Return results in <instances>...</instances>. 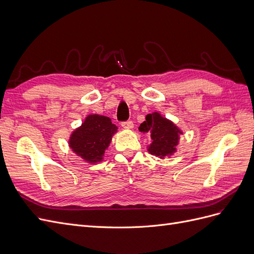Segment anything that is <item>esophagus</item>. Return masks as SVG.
Returning a JSON list of instances; mask_svg holds the SVG:
<instances>
[{"label": "esophagus", "instance_id": "34e87169", "mask_svg": "<svg viewBox=\"0 0 254 254\" xmlns=\"http://www.w3.org/2000/svg\"><path fill=\"white\" fill-rule=\"evenodd\" d=\"M122 127L125 129H132L133 128V122L131 121H126L122 123Z\"/></svg>", "mask_w": 254, "mask_h": 254}]
</instances>
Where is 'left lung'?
Returning <instances> with one entry per match:
<instances>
[{
  "label": "left lung",
  "instance_id": "obj_1",
  "mask_svg": "<svg viewBox=\"0 0 254 254\" xmlns=\"http://www.w3.org/2000/svg\"><path fill=\"white\" fill-rule=\"evenodd\" d=\"M141 132H149L151 143L148 151L151 155L164 159L171 157L177 150L181 130L170 120L163 118L159 112L146 115V121L139 127Z\"/></svg>",
  "mask_w": 254,
  "mask_h": 254
}]
</instances>
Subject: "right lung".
Here are the masks:
<instances>
[{"label": "right lung", "mask_w": 254, "mask_h": 254, "mask_svg": "<svg viewBox=\"0 0 254 254\" xmlns=\"http://www.w3.org/2000/svg\"><path fill=\"white\" fill-rule=\"evenodd\" d=\"M118 127L110 118L90 114L80 127L75 129L68 140L72 150L87 162L94 164L104 159L105 150L111 143Z\"/></svg>", "instance_id": "right-lung-1"}]
</instances>
